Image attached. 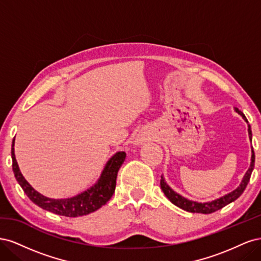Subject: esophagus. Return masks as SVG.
Masks as SVG:
<instances>
[{
    "label": "esophagus",
    "mask_w": 261,
    "mask_h": 261,
    "mask_svg": "<svg viewBox=\"0 0 261 261\" xmlns=\"http://www.w3.org/2000/svg\"><path fill=\"white\" fill-rule=\"evenodd\" d=\"M144 140H145L144 138H141V137H140V138H138V139H136V140H135V144H136V145L143 144V141H144Z\"/></svg>",
    "instance_id": "esophagus-1"
}]
</instances>
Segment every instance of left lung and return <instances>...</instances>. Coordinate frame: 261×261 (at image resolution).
Masks as SVG:
<instances>
[{
    "mask_svg": "<svg viewBox=\"0 0 261 261\" xmlns=\"http://www.w3.org/2000/svg\"><path fill=\"white\" fill-rule=\"evenodd\" d=\"M235 112H238L243 118L244 121L248 123L246 116L244 115V113L238 108H235ZM248 136L249 139L251 141V128H250V125L248 124ZM250 165L247 170V172L245 173V175L241 181V184L238 188H235L233 192L228 193L222 197H220L218 199H215L212 201H207V202H198V201H194V200H189L185 197H183L181 195H179L178 193L174 192L173 189L167 184V181H165L163 175H161V180H160V185H161V189L163 191L164 195L168 197V199L173 203L177 206L178 208L186 210L188 212H193V213H203V215H208V213H212L217 210L222 209L223 207H225L226 204L233 202L234 200H236L239 198V197L243 194V192L245 191V188H246L250 175H251V172L254 170L255 167V153H254V149L251 148V159H250Z\"/></svg>",
    "mask_w": 261,
    "mask_h": 261,
    "instance_id": "8db88e82",
    "label": "left lung"
}]
</instances>
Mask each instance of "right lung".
Returning <instances> with one entry per match:
<instances>
[{"instance_id": "1", "label": "right lung", "mask_w": 261, "mask_h": 261, "mask_svg": "<svg viewBox=\"0 0 261 261\" xmlns=\"http://www.w3.org/2000/svg\"><path fill=\"white\" fill-rule=\"evenodd\" d=\"M15 138L12 143V160L13 172L22 191L29 197V199L40 208L55 213L59 216L69 218H76L89 215L98 210L106 204L115 191L116 176L121 165L124 163L126 153L124 151H117L107 162L103 171L98 180L90 188L70 198L53 199L38 193L28 181L22 176L19 167L15 158Z\"/></svg>"}]
</instances>
